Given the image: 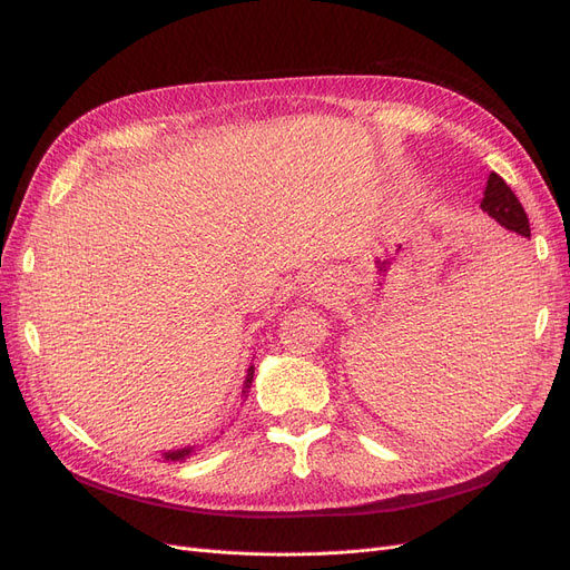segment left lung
<instances>
[{
    "instance_id": "1",
    "label": "left lung",
    "mask_w": 570,
    "mask_h": 570,
    "mask_svg": "<svg viewBox=\"0 0 570 570\" xmlns=\"http://www.w3.org/2000/svg\"><path fill=\"white\" fill-rule=\"evenodd\" d=\"M480 209L485 212L490 218H494L499 226L507 228L509 233H515V237L530 239V223H528V216L523 212L519 197L511 193V187L497 174H490V178H488Z\"/></svg>"
}]
</instances>
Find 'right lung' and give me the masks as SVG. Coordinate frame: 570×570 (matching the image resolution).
I'll return each instance as SVG.
<instances>
[{
    "label": "right lung",
    "instance_id": "add662e5",
    "mask_svg": "<svg viewBox=\"0 0 570 570\" xmlns=\"http://www.w3.org/2000/svg\"><path fill=\"white\" fill-rule=\"evenodd\" d=\"M252 381H254V366L247 368V377H245V385H243V400H247L249 396V387H252ZM195 446H183V450H170V452H164L161 459L164 461H185L187 456H193Z\"/></svg>",
    "mask_w": 570,
    "mask_h": 570
}]
</instances>
